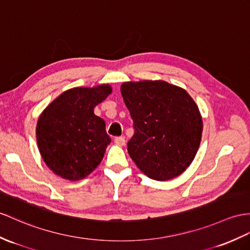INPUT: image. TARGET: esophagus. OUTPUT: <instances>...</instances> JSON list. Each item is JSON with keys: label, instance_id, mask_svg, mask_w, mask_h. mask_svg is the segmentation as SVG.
Instances as JSON below:
<instances>
[{"label": "esophagus", "instance_id": "1", "mask_svg": "<svg viewBox=\"0 0 250 250\" xmlns=\"http://www.w3.org/2000/svg\"><path fill=\"white\" fill-rule=\"evenodd\" d=\"M114 143L119 146H123L125 144V139L123 137L114 138Z\"/></svg>", "mask_w": 250, "mask_h": 250}]
</instances>
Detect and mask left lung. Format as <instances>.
Here are the masks:
<instances>
[{
  "label": "left lung",
  "mask_w": 250,
  "mask_h": 250,
  "mask_svg": "<svg viewBox=\"0 0 250 250\" xmlns=\"http://www.w3.org/2000/svg\"><path fill=\"white\" fill-rule=\"evenodd\" d=\"M121 93L135 133L127 150L136 166L158 181L177 177L198 150L203 120L185 89L163 81L128 82Z\"/></svg>",
  "instance_id": "left-lung-1"
}]
</instances>
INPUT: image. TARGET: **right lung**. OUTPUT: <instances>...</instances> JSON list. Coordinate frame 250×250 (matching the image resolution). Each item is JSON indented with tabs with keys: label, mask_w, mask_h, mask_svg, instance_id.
Masks as SVG:
<instances>
[{
	"label": "right lung",
	"mask_w": 250,
	"mask_h": 250,
	"mask_svg": "<svg viewBox=\"0 0 250 250\" xmlns=\"http://www.w3.org/2000/svg\"><path fill=\"white\" fill-rule=\"evenodd\" d=\"M111 91L109 84L66 90L40 114L36 128L40 155L62 178L81 180L103 160L111 139L94 107Z\"/></svg>",
	"instance_id": "1"
}]
</instances>
